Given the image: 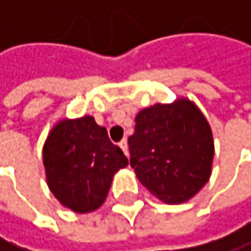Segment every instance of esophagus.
Here are the masks:
<instances>
[{"instance_id": "esophagus-1", "label": "esophagus", "mask_w": 251, "mask_h": 251, "mask_svg": "<svg viewBox=\"0 0 251 251\" xmlns=\"http://www.w3.org/2000/svg\"><path fill=\"white\" fill-rule=\"evenodd\" d=\"M119 146H120V149L125 152V155H128L129 152H128V140L126 138H123L120 143H119Z\"/></svg>"}]
</instances>
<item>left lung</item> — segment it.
Masks as SVG:
<instances>
[{
  "label": "left lung",
  "instance_id": "obj_1",
  "mask_svg": "<svg viewBox=\"0 0 251 251\" xmlns=\"http://www.w3.org/2000/svg\"><path fill=\"white\" fill-rule=\"evenodd\" d=\"M128 144L138 180L164 203L188 201L211 177L212 131L187 98L141 110Z\"/></svg>",
  "mask_w": 251,
  "mask_h": 251
}]
</instances>
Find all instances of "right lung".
Wrapping results in <instances>:
<instances>
[{
    "label": "right lung",
    "mask_w": 251,
    "mask_h": 251,
    "mask_svg": "<svg viewBox=\"0 0 251 251\" xmlns=\"http://www.w3.org/2000/svg\"><path fill=\"white\" fill-rule=\"evenodd\" d=\"M43 166L51 193L78 214L96 211L108 196L113 176L128 158L92 116L61 119L43 144Z\"/></svg>",
    "instance_id": "1"
}]
</instances>
